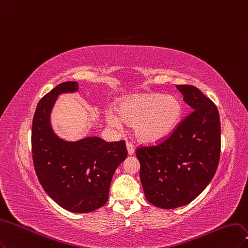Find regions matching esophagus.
<instances>
[{
  "instance_id": "obj_1",
  "label": "esophagus",
  "mask_w": 248,
  "mask_h": 248,
  "mask_svg": "<svg viewBox=\"0 0 248 248\" xmlns=\"http://www.w3.org/2000/svg\"><path fill=\"white\" fill-rule=\"evenodd\" d=\"M126 149H127V154H129L130 155H134V153H135V148H134V145L132 144V143H130V142H127V143H126Z\"/></svg>"
}]
</instances>
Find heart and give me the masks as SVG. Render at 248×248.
I'll list each match as a JSON object with an SVG mask.
<instances>
[{
  "mask_svg": "<svg viewBox=\"0 0 248 248\" xmlns=\"http://www.w3.org/2000/svg\"><path fill=\"white\" fill-rule=\"evenodd\" d=\"M183 114L181 102L174 95L150 93H139L119 101L117 110L105 111L107 122L115 127L123 122L134 125L135 135L140 141H161L176 129Z\"/></svg>",
  "mask_w": 248,
  "mask_h": 248,
  "instance_id": "heart-1",
  "label": "heart"
}]
</instances>
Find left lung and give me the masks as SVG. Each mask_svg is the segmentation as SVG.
<instances>
[{"instance_id": "left-lung-1", "label": "left lung", "mask_w": 248, "mask_h": 248, "mask_svg": "<svg viewBox=\"0 0 248 248\" xmlns=\"http://www.w3.org/2000/svg\"><path fill=\"white\" fill-rule=\"evenodd\" d=\"M193 108L156 145L136 149L145 198L174 209L187 205L209 185L220 156V121L214 103L193 85H176Z\"/></svg>"}]
</instances>
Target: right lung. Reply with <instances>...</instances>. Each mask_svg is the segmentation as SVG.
<instances>
[{"label":"right lung","instance_id":"right-lung-1","mask_svg":"<svg viewBox=\"0 0 248 248\" xmlns=\"http://www.w3.org/2000/svg\"><path fill=\"white\" fill-rule=\"evenodd\" d=\"M78 91L76 81L55 86L38 103L31 125V154L37 177L63 209L87 213L108 201L111 179L127 155L125 142L85 137L69 142L51 129L50 112L59 94Z\"/></svg>","mask_w":248,"mask_h":248}]
</instances>
